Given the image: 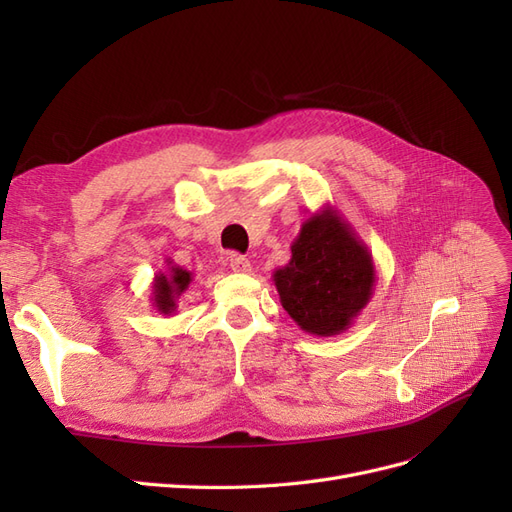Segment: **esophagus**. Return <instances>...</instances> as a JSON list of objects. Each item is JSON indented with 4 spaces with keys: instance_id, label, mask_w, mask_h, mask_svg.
Segmentation results:
<instances>
[{
    "instance_id": "34e87169",
    "label": "esophagus",
    "mask_w": 512,
    "mask_h": 512,
    "mask_svg": "<svg viewBox=\"0 0 512 512\" xmlns=\"http://www.w3.org/2000/svg\"><path fill=\"white\" fill-rule=\"evenodd\" d=\"M228 265H230V269L235 271V273H250L252 271L250 260H247L245 256H241V254H230L228 256Z\"/></svg>"
}]
</instances>
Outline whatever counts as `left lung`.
<instances>
[{
  "label": "left lung",
  "instance_id": "left-lung-1",
  "mask_svg": "<svg viewBox=\"0 0 512 512\" xmlns=\"http://www.w3.org/2000/svg\"><path fill=\"white\" fill-rule=\"evenodd\" d=\"M290 252L288 265L273 271L288 316L309 335L348 331L376 286L367 245L337 209L324 205L301 224Z\"/></svg>",
  "mask_w": 512,
  "mask_h": 512
}]
</instances>
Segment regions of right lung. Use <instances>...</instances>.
<instances>
[{
  "label": "right lung",
  "instance_id": "1",
  "mask_svg": "<svg viewBox=\"0 0 512 512\" xmlns=\"http://www.w3.org/2000/svg\"><path fill=\"white\" fill-rule=\"evenodd\" d=\"M190 284L192 273L173 265V260L166 258V271H160L153 277L151 284V301L153 307H156V312L164 316H173L177 312V301L181 299V294L190 288Z\"/></svg>",
  "mask_w": 512,
  "mask_h": 512
}]
</instances>
